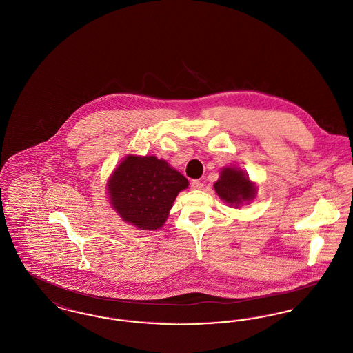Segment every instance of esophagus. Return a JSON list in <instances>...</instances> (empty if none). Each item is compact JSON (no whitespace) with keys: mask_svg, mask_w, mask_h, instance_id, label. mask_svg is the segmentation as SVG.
Listing matches in <instances>:
<instances>
[{"mask_svg":"<svg viewBox=\"0 0 353 353\" xmlns=\"http://www.w3.org/2000/svg\"><path fill=\"white\" fill-rule=\"evenodd\" d=\"M202 186H203V183L200 181V180H193V181L190 183V188L194 189V190H200V189H202Z\"/></svg>","mask_w":353,"mask_h":353,"instance_id":"esophagus-1","label":"esophagus"}]
</instances>
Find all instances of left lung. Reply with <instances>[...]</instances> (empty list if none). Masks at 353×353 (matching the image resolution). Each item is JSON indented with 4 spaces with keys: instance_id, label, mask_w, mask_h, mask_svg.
<instances>
[{
    "instance_id": "obj_1",
    "label": "left lung",
    "mask_w": 353,
    "mask_h": 353,
    "mask_svg": "<svg viewBox=\"0 0 353 353\" xmlns=\"http://www.w3.org/2000/svg\"><path fill=\"white\" fill-rule=\"evenodd\" d=\"M214 190L221 200L234 208L249 203L256 196V186L249 180V176L233 167L221 170L219 181L214 183Z\"/></svg>"
}]
</instances>
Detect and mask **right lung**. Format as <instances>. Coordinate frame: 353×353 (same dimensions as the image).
I'll use <instances>...</instances> for the list:
<instances>
[{"instance_id":"add662e5","label":"right lung","mask_w":353,"mask_h":353,"mask_svg":"<svg viewBox=\"0 0 353 353\" xmlns=\"http://www.w3.org/2000/svg\"><path fill=\"white\" fill-rule=\"evenodd\" d=\"M188 180L156 156L128 154L107 183L110 203L125 222L140 230L160 229Z\"/></svg>"}]
</instances>
